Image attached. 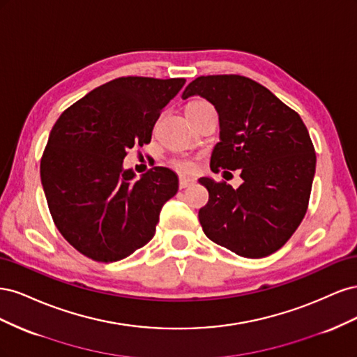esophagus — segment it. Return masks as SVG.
<instances>
[{
  "label": "esophagus",
  "instance_id": "34e87169",
  "mask_svg": "<svg viewBox=\"0 0 357 357\" xmlns=\"http://www.w3.org/2000/svg\"><path fill=\"white\" fill-rule=\"evenodd\" d=\"M193 183H195V180L189 178V177H180V178H178V186H180V189H185V188L193 185Z\"/></svg>",
  "mask_w": 357,
  "mask_h": 357
}]
</instances>
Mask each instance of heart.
<instances>
[{"mask_svg": "<svg viewBox=\"0 0 357 357\" xmlns=\"http://www.w3.org/2000/svg\"><path fill=\"white\" fill-rule=\"evenodd\" d=\"M205 110H214L213 105L205 100H193L186 105V114H199ZM169 165L177 172H181V174H190L197 168L195 162L190 158H172L169 160Z\"/></svg>", "mask_w": 357, "mask_h": 357, "instance_id": "1", "label": "heart"}]
</instances>
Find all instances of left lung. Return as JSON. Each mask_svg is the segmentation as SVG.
Listing matches in <instances>:
<instances>
[{"label": "left lung", "instance_id": "8db88e82", "mask_svg": "<svg viewBox=\"0 0 357 357\" xmlns=\"http://www.w3.org/2000/svg\"><path fill=\"white\" fill-rule=\"evenodd\" d=\"M192 95L204 96L219 113L220 143L211 169H240L243 178L238 189L199 178L208 190L198 214L204 234L244 257L273 255L308 208L316 152L307 126L271 91L244 75H201L181 96Z\"/></svg>", "mask_w": 357, "mask_h": 357}]
</instances>
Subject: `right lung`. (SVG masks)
I'll return each mask as SVG.
<instances>
[{
  "label": "right lung",
  "instance_id": "add662e5",
  "mask_svg": "<svg viewBox=\"0 0 357 357\" xmlns=\"http://www.w3.org/2000/svg\"><path fill=\"white\" fill-rule=\"evenodd\" d=\"M185 82L119 77L70 105L53 125L41 185L58 231L83 256L116 262L153 238L178 178L153 167L135 180L122 160L129 149L150 143L160 112Z\"/></svg>",
  "mask_w": 357,
  "mask_h": 357
}]
</instances>
